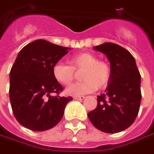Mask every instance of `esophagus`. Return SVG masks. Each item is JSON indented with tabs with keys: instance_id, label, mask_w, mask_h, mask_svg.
Returning a JSON list of instances; mask_svg holds the SVG:
<instances>
[{
	"instance_id": "1",
	"label": "esophagus",
	"mask_w": 154,
	"mask_h": 154,
	"mask_svg": "<svg viewBox=\"0 0 154 154\" xmlns=\"http://www.w3.org/2000/svg\"><path fill=\"white\" fill-rule=\"evenodd\" d=\"M75 100H84L85 97H83V96H76V97H73Z\"/></svg>"
}]
</instances>
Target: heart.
<instances>
[{"label": "heart", "mask_w": 154, "mask_h": 154, "mask_svg": "<svg viewBox=\"0 0 154 154\" xmlns=\"http://www.w3.org/2000/svg\"><path fill=\"white\" fill-rule=\"evenodd\" d=\"M70 65L57 62L52 67L54 78L64 85L70 84L75 77V70L82 71L81 83L70 85L65 93L70 96H82L103 89L110 81L112 68L109 62L98 60L96 55L90 52L77 54L69 59Z\"/></svg>", "instance_id": "heart-1"}]
</instances>
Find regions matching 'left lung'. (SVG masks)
<instances>
[{
  "label": "left lung",
  "instance_id": "1",
  "mask_svg": "<svg viewBox=\"0 0 154 154\" xmlns=\"http://www.w3.org/2000/svg\"><path fill=\"white\" fill-rule=\"evenodd\" d=\"M109 58L112 75L103 94L97 97V106L88 113L91 123L104 133L115 134L134 123L141 101L140 74L135 60L127 49L114 43L94 47Z\"/></svg>",
  "mask_w": 154,
  "mask_h": 154
}]
</instances>
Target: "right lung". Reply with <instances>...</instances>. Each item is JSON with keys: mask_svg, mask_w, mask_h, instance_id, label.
Here are the masks:
<instances>
[{"mask_svg": "<svg viewBox=\"0 0 154 154\" xmlns=\"http://www.w3.org/2000/svg\"><path fill=\"white\" fill-rule=\"evenodd\" d=\"M69 48L37 39L24 46L10 70L9 98L18 122L32 131L48 130L64 116L72 97H60L62 85L52 67Z\"/></svg>", "mask_w": 154, "mask_h": 154, "instance_id": "right-lung-1", "label": "right lung"}]
</instances>
